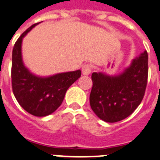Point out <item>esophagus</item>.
Here are the masks:
<instances>
[{"instance_id":"1","label":"esophagus","mask_w":160,"mask_h":160,"mask_svg":"<svg viewBox=\"0 0 160 160\" xmlns=\"http://www.w3.org/2000/svg\"><path fill=\"white\" fill-rule=\"evenodd\" d=\"M92 71V66L89 64H86L82 68V72L84 75H89Z\"/></svg>"}]
</instances>
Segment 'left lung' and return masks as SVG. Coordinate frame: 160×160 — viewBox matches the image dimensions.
Listing matches in <instances>:
<instances>
[{
    "mask_svg": "<svg viewBox=\"0 0 160 160\" xmlns=\"http://www.w3.org/2000/svg\"><path fill=\"white\" fill-rule=\"evenodd\" d=\"M148 77V55L145 50L133 59L129 67L116 76L92 73L90 104L95 114L107 122L124 119L143 98Z\"/></svg>",
    "mask_w": 160,
    "mask_h": 160,
    "instance_id": "obj_1",
    "label": "left lung"
}]
</instances>
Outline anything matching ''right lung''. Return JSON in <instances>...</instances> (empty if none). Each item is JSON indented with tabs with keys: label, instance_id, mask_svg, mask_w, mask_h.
<instances>
[{
	"label": "right lung",
	"instance_id": "1",
	"mask_svg": "<svg viewBox=\"0 0 160 160\" xmlns=\"http://www.w3.org/2000/svg\"><path fill=\"white\" fill-rule=\"evenodd\" d=\"M40 23V22H39ZM39 23H36L21 35L12 49V88L21 107L38 117L47 116L61 106L68 88L81 77V70L57 73L49 77H38L25 67L22 61L23 38Z\"/></svg>",
	"mask_w": 160,
	"mask_h": 160
}]
</instances>
